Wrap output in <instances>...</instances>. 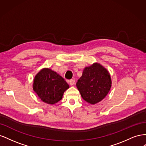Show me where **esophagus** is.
<instances>
[{
  "mask_svg": "<svg viewBox=\"0 0 146 146\" xmlns=\"http://www.w3.org/2000/svg\"><path fill=\"white\" fill-rule=\"evenodd\" d=\"M69 85L70 86H73L74 85V83H75V80H69Z\"/></svg>",
  "mask_w": 146,
  "mask_h": 146,
  "instance_id": "obj_1",
  "label": "esophagus"
}]
</instances>
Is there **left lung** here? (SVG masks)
Wrapping results in <instances>:
<instances>
[{"label": "left lung", "instance_id": "left-lung-1", "mask_svg": "<svg viewBox=\"0 0 146 146\" xmlns=\"http://www.w3.org/2000/svg\"><path fill=\"white\" fill-rule=\"evenodd\" d=\"M111 83L108 70L100 63H94L84 68L76 86L83 99L94 105L107 96Z\"/></svg>", "mask_w": 146, "mask_h": 146}]
</instances>
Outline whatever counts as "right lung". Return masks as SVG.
Wrapping results in <instances>:
<instances>
[{
	"instance_id": "1",
	"label": "right lung",
	"mask_w": 146,
	"mask_h": 146,
	"mask_svg": "<svg viewBox=\"0 0 146 146\" xmlns=\"http://www.w3.org/2000/svg\"><path fill=\"white\" fill-rule=\"evenodd\" d=\"M69 88L62 77L47 68L39 70L33 79V91L42 102L49 105L62 99L64 91Z\"/></svg>"
}]
</instances>
